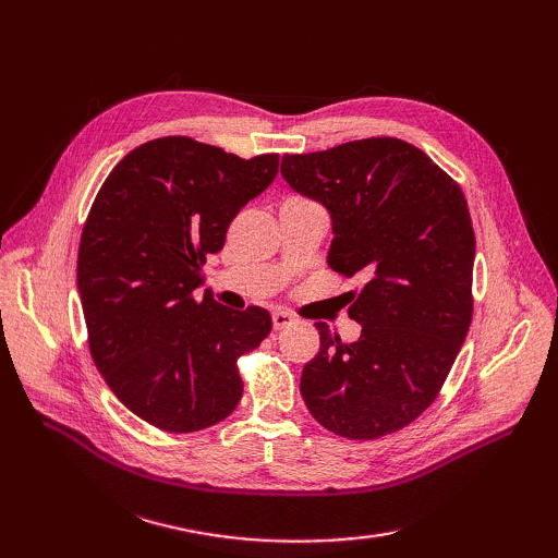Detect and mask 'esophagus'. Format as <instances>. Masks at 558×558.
<instances>
[{"instance_id":"esophagus-1","label":"esophagus","mask_w":558,"mask_h":558,"mask_svg":"<svg viewBox=\"0 0 558 558\" xmlns=\"http://www.w3.org/2000/svg\"><path fill=\"white\" fill-rule=\"evenodd\" d=\"M272 324H275V330H283L295 324V318L289 314V312H275L272 314Z\"/></svg>"}]
</instances>
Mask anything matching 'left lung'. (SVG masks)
Here are the masks:
<instances>
[{
    "label": "left lung",
    "instance_id": "1",
    "mask_svg": "<svg viewBox=\"0 0 558 558\" xmlns=\"http://www.w3.org/2000/svg\"><path fill=\"white\" fill-rule=\"evenodd\" d=\"M281 177L332 221L328 265L365 279L349 316L356 342L316 324L320 349L300 393L320 426L377 440L430 408L472 318V232L465 197L424 150L396 140L283 156Z\"/></svg>",
    "mask_w": 558,
    "mask_h": 558
}]
</instances>
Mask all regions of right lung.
<instances>
[{"instance_id":"right-lung-1","label":"right lung","mask_w":558,"mask_h":558,"mask_svg":"<svg viewBox=\"0 0 558 558\" xmlns=\"http://www.w3.org/2000/svg\"><path fill=\"white\" fill-rule=\"evenodd\" d=\"M279 156L242 160L189 137L146 142L118 162L83 226L76 283L93 361L146 424L195 433L242 398L238 359L272 330L263 307L238 312L195 289Z\"/></svg>"}]
</instances>
